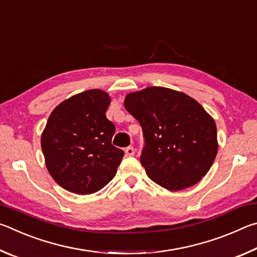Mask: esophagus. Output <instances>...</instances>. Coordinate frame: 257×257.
Here are the masks:
<instances>
[{
    "label": "esophagus",
    "instance_id": "1",
    "mask_svg": "<svg viewBox=\"0 0 257 257\" xmlns=\"http://www.w3.org/2000/svg\"><path fill=\"white\" fill-rule=\"evenodd\" d=\"M125 155L127 156H133V155H135V150H134V147H132V146H129V147H127V149H125Z\"/></svg>",
    "mask_w": 257,
    "mask_h": 257
}]
</instances>
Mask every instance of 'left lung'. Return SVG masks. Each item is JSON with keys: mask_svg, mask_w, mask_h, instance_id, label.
I'll return each mask as SVG.
<instances>
[{"mask_svg": "<svg viewBox=\"0 0 257 257\" xmlns=\"http://www.w3.org/2000/svg\"><path fill=\"white\" fill-rule=\"evenodd\" d=\"M124 107L142 125L141 163L150 179L171 191L201 181L219 144L214 119L196 99L153 86L125 95Z\"/></svg>", "mask_w": 257, "mask_h": 257, "instance_id": "left-lung-1", "label": "left lung"}]
</instances>
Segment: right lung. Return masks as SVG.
<instances>
[{
    "instance_id": "right-lung-1",
    "label": "right lung",
    "mask_w": 257,
    "mask_h": 257,
    "mask_svg": "<svg viewBox=\"0 0 257 257\" xmlns=\"http://www.w3.org/2000/svg\"><path fill=\"white\" fill-rule=\"evenodd\" d=\"M110 103L106 92L89 89L61 102L49 116L42 151L51 177L68 191L96 193L115 176L124 153L111 143L115 127L105 115Z\"/></svg>"
}]
</instances>
